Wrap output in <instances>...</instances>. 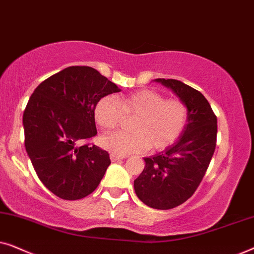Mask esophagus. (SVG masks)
Instances as JSON below:
<instances>
[{
	"mask_svg": "<svg viewBox=\"0 0 254 254\" xmlns=\"http://www.w3.org/2000/svg\"><path fill=\"white\" fill-rule=\"evenodd\" d=\"M110 158H111V161H112V162H118V161H121V159H125L124 156H119V155H116V154H111Z\"/></svg>",
	"mask_w": 254,
	"mask_h": 254,
	"instance_id": "34e87169",
	"label": "esophagus"
}]
</instances>
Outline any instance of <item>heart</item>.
<instances>
[{
  "instance_id": "1",
  "label": "heart",
  "mask_w": 254,
  "mask_h": 254,
  "mask_svg": "<svg viewBox=\"0 0 254 254\" xmlns=\"http://www.w3.org/2000/svg\"><path fill=\"white\" fill-rule=\"evenodd\" d=\"M123 114L135 117L131 133H112L100 137V145L112 154L126 156L144 150H163L183 133L187 121V107L178 98L164 99L152 90L140 91L114 99L103 97L96 104L93 116L103 130L118 127Z\"/></svg>"
}]
</instances>
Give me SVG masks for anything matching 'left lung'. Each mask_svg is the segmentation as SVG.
I'll use <instances>...</instances> for the list:
<instances>
[{"label": "left lung", "instance_id": "obj_1", "mask_svg": "<svg viewBox=\"0 0 254 254\" xmlns=\"http://www.w3.org/2000/svg\"><path fill=\"white\" fill-rule=\"evenodd\" d=\"M155 81L185 103L187 124L170 147L144 158L145 166L134 180V190L144 204L166 210L189 200L200 185L216 147L217 119L200 91L177 79Z\"/></svg>", "mask_w": 254, "mask_h": 254}]
</instances>
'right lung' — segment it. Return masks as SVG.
I'll list each match as a JSON object with an SVG mask.
<instances>
[{"instance_id":"add662e5","label":"right lung","mask_w":254,"mask_h":254,"mask_svg":"<svg viewBox=\"0 0 254 254\" xmlns=\"http://www.w3.org/2000/svg\"><path fill=\"white\" fill-rule=\"evenodd\" d=\"M121 90L98 70L72 65L37 86L23 114L25 149L38 178L55 195L91 194L111 164L109 152L83 144L97 134L98 100Z\"/></svg>"}]
</instances>
